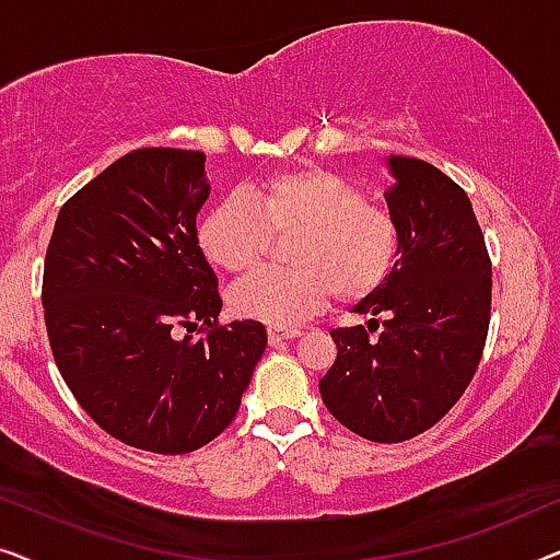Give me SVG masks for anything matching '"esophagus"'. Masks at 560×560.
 Returning <instances> with one entry per match:
<instances>
[{"instance_id": "obj_1", "label": "esophagus", "mask_w": 560, "mask_h": 560, "mask_svg": "<svg viewBox=\"0 0 560 560\" xmlns=\"http://www.w3.org/2000/svg\"><path fill=\"white\" fill-rule=\"evenodd\" d=\"M298 336H301L298 328H278V326L267 328V339H270L272 347H278V343L288 341V339H298Z\"/></svg>"}]
</instances>
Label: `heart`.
Returning a JSON list of instances; mask_svg holds the SVG:
<instances>
[{"instance_id": "obj_1", "label": "heart", "mask_w": 560, "mask_h": 560, "mask_svg": "<svg viewBox=\"0 0 560 560\" xmlns=\"http://www.w3.org/2000/svg\"><path fill=\"white\" fill-rule=\"evenodd\" d=\"M272 236H293V270L244 280L229 303L236 316L278 328L316 316L334 290L341 301L372 295L400 252L393 213L324 167L270 175L247 198L217 203L198 226V247L213 267L240 278L265 262Z\"/></svg>"}]
</instances>
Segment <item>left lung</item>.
I'll return each mask as SVG.
<instances>
[{"instance_id":"left-lung-1","label":"left lung","mask_w":560,"mask_h":560,"mask_svg":"<svg viewBox=\"0 0 560 560\" xmlns=\"http://www.w3.org/2000/svg\"><path fill=\"white\" fill-rule=\"evenodd\" d=\"M385 163L400 252L387 280L351 308L370 320L331 331L336 362L318 389L349 431L397 443L433 428L469 387L487 341L492 262L464 188L425 160Z\"/></svg>"}]
</instances>
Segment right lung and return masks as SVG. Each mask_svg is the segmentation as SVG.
<instances>
[{
  "mask_svg": "<svg viewBox=\"0 0 560 560\" xmlns=\"http://www.w3.org/2000/svg\"><path fill=\"white\" fill-rule=\"evenodd\" d=\"M209 194L203 152L135 150L68 198L45 255V326L68 389L152 454L217 439L267 347L259 320L217 324L219 280L196 232ZM198 323L203 340L174 336Z\"/></svg>",
  "mask_w": 560,
  "mask_h": 560,
  "instance_id": "obj_1",
  "label": "right lung"
}]
</instances>
